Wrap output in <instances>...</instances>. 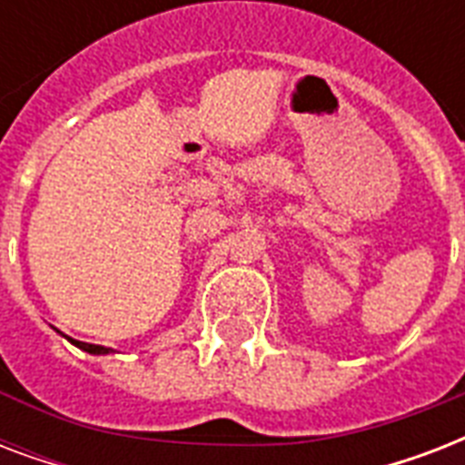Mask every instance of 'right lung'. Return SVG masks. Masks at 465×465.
<instances>
[{
	"instance_id": "obj_1",
	"label": "right lung",
	"mask_w": 465,
	"mask_h": 465,
	"mask_svg": "<svg viewBox=\"0 0 465 465\" xmlns=\"http://www.w3.org/2000/svg\"><path fill=\"white\" fill-rule=\"evenodd\" d=\"M60 332V331H57ZM64 338H67V335H64ZM69 342H72V345H76L79 347V350H84V352H89V354H108V352H113L111 347H104V345H91V342H82V340H74V338H67Z\"/></svg>"
}]
</instances>
